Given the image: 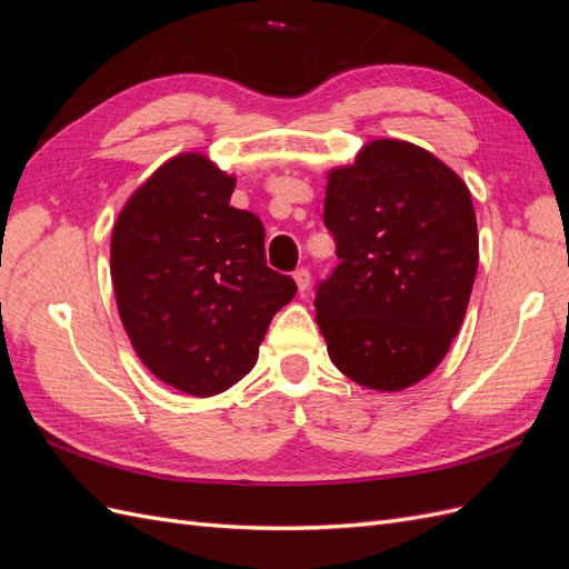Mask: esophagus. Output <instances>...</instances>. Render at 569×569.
Here are the masks:
<instances>
[{
	"mask_svg": "<svg viewBox=\"0 0 569 569\" xmlns=\"http://www.w3.org/2000/svg\"><path fill=\"white\" fill-rule=\"evenodd\" d=\"M295 282H297L301 295H303V291L308 289V284H311V272H308L306 268H299V270L295 272Z\"/></svg>",
	"mask_w": 569,
	"mask_h": 569,
	"instance_id": "34e87169",
	"label": "esophagus"
}]
</instances>
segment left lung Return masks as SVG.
<instances>
[{"label": "left lung", "mask_w": 569, "mask_h": 569, "mask_svg": "<svg viewBox=\"0 0 569 569\" xmlns=\"http://www.w3.org/2000/svg\"><path fill=\"white\" fill-rule=\"evenodd\" d=\"M325 226L341 261L316 295L330 360L375 391L418 385L449 353L472 295L468 184L427 149L380 137L327 170Z\"/></svg>", "instance_id": "left-lung-1"}]
</instances>
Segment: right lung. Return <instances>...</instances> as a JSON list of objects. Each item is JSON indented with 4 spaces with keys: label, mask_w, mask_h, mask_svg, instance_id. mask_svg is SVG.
I'll return each mask as SVG.
<instances>
[{
    "label": "right lung",
    "mask_w": 569,
    "mask_h": 569,
    "mask_svg": "<svg viewBox=\"0 0 569 569\" xmlns=\"http://www.w3.org/2000/svg\"><path fill=\"white\" fill-rule=\"evenodd\" d=\"M234 176L182 151L134 189L111 234L116 306L151 375L197 399L251 372L297 295L266 266L263 222L230 206Z\"/></svg>",
    "instance_id": "obj_1"
}]
</instances>
